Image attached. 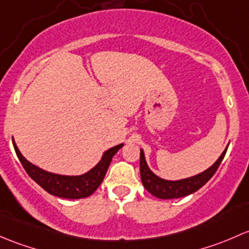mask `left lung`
<instances>
[{"mask_svg": "<svg viewBox=\"0 0 249 249\" xmlns=\"http://www.w3.org/2000/svg\"><path fill=\"white\" fill-rule=\"evenodd\" d=\"M227 150L228 147L223 151V153L220 155L218 160H217V162L212 166H210L207 170H205L204 173L198 174V175L193 176V178H183V180L178 181L163 180V178L155 175L150 170L147 164H146L142 150H140V176H142L143 187L152 196H157L160 199H175L189 196V194L194 193L198 189H200L214 175V173L218 169L219 164L222 163L223 158H224L225 153H227Z\"/></svg>", "mask_w": 249, "mask_h": 249, "instance_id": "8db88e82", "label": "left lung"}]
</instances>
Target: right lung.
Returning <instances> with one entry per match:
<instances>
[{
    "instance_id": "1",
    "label": "right lung",
    "mask_w": 249,
    "mask_h": 249,
    "mask_svg": "<svg viewBox=\"0 0 249 249\" xmlns=\"http://www.w3.org/2000/svg\"><path fill=\"white\" fill-rule=\"evenodd\" d=\"M13 145H14V150L17 152L18 158H19L30 178L37 182L48 193L55 196H60V198L83 199L91 196L101 186L107 168L111 163L112 157L124 146V143H120V145L114 146V147L106 151L101 162L97 164L93 169H91L89 173L80 176H63L48 173V171L33 165L29 160H25V157L20 153L19 148L15 145L14 140H13Z\"/></svg>"
}]
</instances>
